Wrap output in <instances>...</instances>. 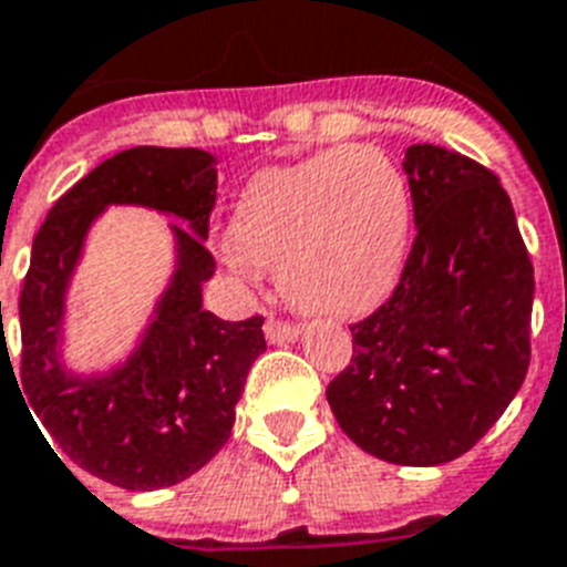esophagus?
Returning a JSON list of instances; mask_svg holds the SVG:
<instances>
[{
	"label": "esophagus",
	"mask_w": 567,
	"mask_h": 567,
	"mask_svg": "<svg viewBox=\"0 0 567 567\" xmlns=\"http://www.w3.org/2000/svg\"><path fill=\"white\" fill-rule=\"evenodd\" d=\"M265 337L274 346H285V342L299 340V326L279 320V317H268V322H265Z\"/></svg>",
	"instance_id": "1"
}]
</instances>
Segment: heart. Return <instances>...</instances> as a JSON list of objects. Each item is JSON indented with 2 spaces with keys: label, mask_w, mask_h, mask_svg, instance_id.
Returning <instances> with one entry per match:
<instances>
[{
  "label": "heart",
  "mask_w": 567,
  "mask_h": 567,
  "mask_svg": "<svg viewBox=\"0 0 567 567\" xmlns=\"http://www.w3.org/2000/svg\"><path fill=\"white\" fill-rule=\"evenodd\" d=\"M409 236V189L380 152L342 146L254 175L227 241L241 270H279L293 308L360 317L392 291Z\"/></svg>",
  "instance_id": "obj_1"
}]
</instances>
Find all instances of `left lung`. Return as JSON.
<instances>
[{"instance_id": "left-lung-1", "label": "left lung", "mask_w": 567, "mask_h": 567, "mask_svg": "<svg viewBox=\"0 0 567 567\" xmlns=\"http://www.w3.org/2000/svg\"><path fill=\"white\" fill-rule=\"evenodd\" d=\"M403 173L417 236L389 302L351 326L354 354L326 398L360 450L435 467L473 450L525 383L534 265L487 166L415 144Z\"/></svg>"}]
</instances>
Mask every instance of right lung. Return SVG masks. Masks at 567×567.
<instances>
[{
  "mask_svg": "<svg viewBox=\"0 0 567 567\" xmlns=\"http://www.w3.org/2000/svg\"><path fill=\"white\" fill-rule=\"evenodd\" d=\"M216 187L210 152L135 146L78 181L33 239L19 297L22 401L71 464L114 487L161 489L198 473L227 444L247 372L265 351L261 317L227 322L204 311ZM112 203L179 218L176 270L131 357L78 375L62 360L64 297L93 218Z\"/></svg>",
  "mask_w": 567,
  "mask_h": 567,
  "instance_id": "1",
  "label": "right lung"
}]
</instances>
